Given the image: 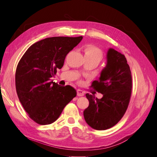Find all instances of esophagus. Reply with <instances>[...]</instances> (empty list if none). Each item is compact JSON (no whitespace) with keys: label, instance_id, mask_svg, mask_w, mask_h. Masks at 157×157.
<instances>
[{"label":"esophagus","instance_id":"esophagus-1","mask_svg":"<svg viewBox=\"0 0 157 157\" xmlns=\"http://www.w3.org/2000/svg\"><path fill=\"white\" fill-rule=\"evenodd\" d=\"M84 92L82 90H79V89L77 90V95H78V96H84Z\"/></svg>","mask_w":157,"mask_h":157}]
</instances>
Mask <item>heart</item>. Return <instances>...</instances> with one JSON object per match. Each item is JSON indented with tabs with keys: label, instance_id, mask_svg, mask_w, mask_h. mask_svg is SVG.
<instances>
[{
	"label": "heart",
	"instance_id": "heart-1",
	"mask_svg": "<svg viewBox=\"0 0 157 157\" xmlns=\"http://www.w3.org/2000/svg\"><path fill=\"white\" fill-rule=\"evenodd\" d=\"M84 52L85 58L95 60L98 63L103 59V52L101 48L93 44H88L84 46Z\"/></svg>",
	"mask_w": 157,
	"mask_h": 157
}]
</instances>
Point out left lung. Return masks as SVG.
Instances as JSON below:
<instances>
[{
    "label": "left lung",
    "mask_w": 157,
    "mask_h": 157,
    "mask_svg": "<svg viewBox=\"0 0 157 157\" xmlns=\"http://www.w3.org/2000/svg\"><path fill=\"white\" fill-rule=\"evenodd\" d=\"M107 63L98 80L91 87L101 93L102 98L86 94L89 106L84 111L85 121L94 129L105 130L117 123L125 113L132 94V78L126 58L121 53L109 48Z\"/></svg>",
    "instance_id": "obj_1"
}]
</instances>
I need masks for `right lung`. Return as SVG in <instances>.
<instances>
[{
  "mask_svg": "<svg viewBox=\"0 0 157 157\" xmlns=\"http://www.w3.org/2000/svg\"><path fill=\"white\" fill-rule=\"evenodd\" d=\"M83 38L51 37L34 43L23 55L15 72L17 94L23 109L40 125L55 122L75 97L71 86H59L51 78L61 69L67 55Z\"/></svg>",
  "mask_w": 157,
  "mask_h": 157,
  "instance_id": "right-lung-1",
  "label": "right lung"
}]
</instances>
